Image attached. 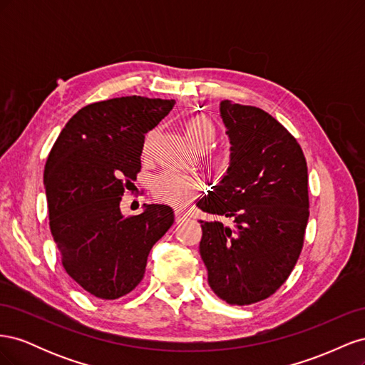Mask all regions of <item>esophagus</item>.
Returning <instances> with one entry per match:
<instances>
[{
    "label": "esophagus",
    "mask_w": 365,
    "mask_h": 365,
    "mask_svg": "<svg viewBox=\"0 0 365 365\" xmlns=\"http://www.w3.org/2000/svg\"><path fill=\"white\" fill-rule=\"evenodd\" d=\"M187 219V215L185 213H182V212H180V210H176V212H175V220H176V222H184V220Z\"/></svg>",
    "instance_id": "34e87169"
}]
</instances>
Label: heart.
Returning <instances> with one entry per match:
<instances>
[{
	"label": "heart",
	"mask_w": 365,
	"mask_h": 365,
	"mask_svg": "<svg viewBox=\"0 0 365 365\" xmlns=\"http://www.w3.org/2000/svg\"><path fill=\"white\" fill-rule=\"evenodd\" d=\"M184 129L189 140L200 149L210 148L216 138V126L213 121L205 115L190 117L185 121ZM153 132H149L145 138V143H143V153H145V155H148L150 150ZM228 160L230 158L225 152H215L210 155V161L219 169L225 168ZM201 189L202 184L200 180L195 178V176H189L175 170L163 172L161 175L155 176L152 181V192L155 195V197L173 207H182L185 204H189L193 197L201 192Z\"/></svg>",
	"instance_id": "obj_1"
}]
</instances>
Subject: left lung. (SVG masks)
Listing matches in <instances>:
<instances>
[{
    "mask_svg": "<svg viewBox=\"0 0 365 365\" xmlns=\"http://www.w3.org/2000/svg\"><path fill=\"white\" fill-rule=\"evenodd\" d=\"M231 143L230 168L196 205L230 217L200 220L208 284L228 304L264 300L289 277L309 219L307 164L288 129L263 109L220 102Z\"/></svg>",
    "mask_w": 365,
    "mask_h": 365,
    "instance_id": "left-lung-1",
    "label": "left lung"
}]
</instances>
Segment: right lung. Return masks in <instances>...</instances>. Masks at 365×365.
I'll return each mask as SVG.
<instances>
[{
  "instance_id": "1",
  "label": "right lung",
  "mask_w": 365,
  "mask_h": 365,
  "mask_svg": "<svg viewBox=\"0 0 365 365\" xmlns=\"http://www.w3.org/2000/svg\"><path fill=\"white\" fill-rule=\"evenodd\" d=\"M175 101L128 96L83 106L65 125L43 170L50 230L70 277L102 300L145 277L152 247L173 224L169 205L125 217L120 201L141 169L145 135Z\"/></svg>"
}]
</instances>
